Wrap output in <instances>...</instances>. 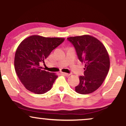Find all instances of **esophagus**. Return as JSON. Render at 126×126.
Segmentation results:
<instances>
[{
    "mask_svg": "<svg viewBox=\"0 0 126 126\" xmlns=\"http://www.w3.org/2000/svg\"><path fill=\"white\" fill-rule=\"evenodd\" d=\"M62 74L64 75V76H69L70 75V74H69V73H64V72H62Z\"/></svg>",
    "mask_w": 126,
    "mask_h": 126,
    "instance_id": "1",
    "label": "esophagus"
}]
</instances>
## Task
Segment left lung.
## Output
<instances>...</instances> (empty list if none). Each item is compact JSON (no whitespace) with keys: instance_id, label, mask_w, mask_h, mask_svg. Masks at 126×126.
Wrapping results in <instances>:
<instances>
[{"instance_id":"left-lung-1","label":"left lung","mask_w":126,"mask_h":126,"mask_svg":"<svg viewBox=\"0 0 126 126\" xmlns=\"http://www.w3.org/2000/svg\"><path fill=\"white\" fill-rule=\"evenodd\" d=\"M73 45L79 60L85 64L84 75L79 76L75 91L80 94L94 92L103 83L110 69L109 55L100 41L89 35L67 38Z\"/></svg>"}]
</instances>
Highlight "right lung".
<instances>
[{"instance_id":"obj_1","label":"right lung","mask_w":126,"mask_h":126,"mask_svg":"<svg viewBox=\"0 0 126 126\" xmlns=\"http://www.w3.org/2000/svg\"><path fill=\"white\" fill-rule=\"evenodd\" d=\"M63 38H50L31 35L19 45L16 51L14 66L17 76L25 88L37 94L51 89L58 76L43 70L41 63L51 52L64 41Z\"/></svg>"}]
</instances>
